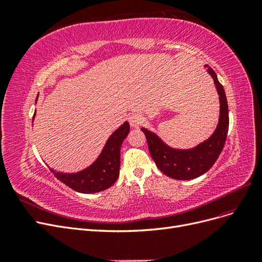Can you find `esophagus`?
<instances>
[{
    "mask_svg": "<svg viewBox=\"0 0 262 262\" xmlns=\"http://www.w3.org/2000/svg\"><path fill=\"white\" fill-rule=\"evenodd\" d=\"M143 122V118H142V115L139 113H134L130 115L129 117V123L132 126V128H138Z\"/></svg>",
    "mask_w": 262,
    "mask_h": 262,
    "instance_id": "obj_1",
    "label": "esophagus"
}]
</instances>
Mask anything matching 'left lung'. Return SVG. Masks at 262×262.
Returning a JSON list of instances; mask_svg holds the SVG:
<instances>
[{
	"label": "left lung",
	"mask_w": 262,
	"mask_h": 262,
	"mask_svg": "<svg viewBox=\"0 0 262 262\" xmlns=\"http://www.w3.org/2000/svg\"><path fill=\"white\" fill-rule=\"evenodd\" d=\"M205 68H208L220 96L219 124L208 140L193 148L177 149L165 144L155 133L145 128L141 129L145 134L149 154L158 169L173 179L190 180L207 172L216 162L226 141L229 123L226 95L216 73L209 66L205 64Z\"/></svg>",
	"instance_id": "8db88e82"
}]
</instances>
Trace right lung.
Instances as JSON below:
<instances>
[{
  "mask_svg": "<svg viewBox=\"0 0 262 262\" xmlns=\"http://www.w3.org/2000/svg\"><path fill=\"white\" fill-rule=\"evenodd\" d=\"M129 131V122L125 121L109 137L97 160L86 169L74 173L57 172L51 168L50 170L63 184L77 192L95 193L106 190L112 187L119 177L120 148Z\"/></svg>",
  "mask_w": 262,
  "mask_h": 262,
  "instance_id": "add662e5",
  "label": "right lung"
}]
</instances>
